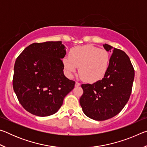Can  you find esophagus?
Wrapping results in <instances>:
<instances>
[{
	"label": "esophagus",
	"instance_id": "esophagus-1",
	"mask_svg": "<svg viewBox=\"0 0 147 147\" xmlns=\"http://www.w3.org/2000/svg\"><path fill=\"white\" fill-rule=\"evenodd\" d=\"M80 86V84L79 82H76L75 86H76V87H78V86Z\"/></svg>",
	"mask_w": 147,
	"mask_h": 147
}]
</instances>
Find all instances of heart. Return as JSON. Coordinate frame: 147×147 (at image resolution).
<instances>
[{
  "mask_svg": "<svg viewBox=\"0 0 147 147\" xmlns=\"http://www.w3.org/2000/svg\"><path fill=\"white\" fill-rule=\"evenodd\" d=\"M109 54L106 50L87 45L71 50L69 57L63 59L64 71L72 77L79 67L78 73L82 79L93 83L105 75L109 63Z\"/></svg>",
  "mask_w": 147,
  "mask_h": 147,
  "instance_id": "b5f03b06",
  "label": "heart"
}]
</instances>
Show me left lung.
<instances>
[{
    "label": "left lung",
    "mask_w": 147,
    "mask_h": 147,
    "mask_svg": "<svg viewBox=\"0 0 147 147\" xmlns=\"http://www.w3.org/2000/svg\"><path fill=\"white\" fill-rule=\"evenodd\" d=\"M103 47L112 54L104 78L93 84H82L80 104L84 114L95 121L112 118L120 112L130 98L134 69L124 51L108 44Z\"/></svg>",
    "instance_id": "obj_1"
}]
</instances>
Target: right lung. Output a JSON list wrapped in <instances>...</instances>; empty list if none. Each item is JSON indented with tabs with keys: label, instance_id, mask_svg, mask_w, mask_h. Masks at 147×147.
I'll return each mask as SVG.
<instances>
[{
	"label": "right lung",
	"instance_id": "obj_1",
	"mask_svg": "<svg viewBox=\"0 0 147 147\" xmlns=\"http://www.w3.org/2000/svg\"><path fill=\"white\" fill-rule=\"evenodd\" d=\"M66 54L61 41L30 45L17 58L13 88L20 104L33 115L49 116L56 113L75 82L63 73Z\"/></svg>",
	"mask_w": 147,
	"mask_h": 147
}]
</instances>
